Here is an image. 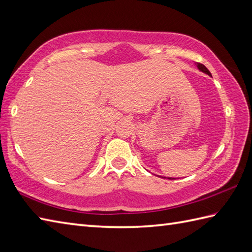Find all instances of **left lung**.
<instances>
[{"mask_svg":"<svg viewBox=\"0 0 252 252\" xmlns=\"http://www.w3.org/2000/svg\"><path fill=\"white\" fill-rule=\"evenodd\" d=\"M197 65V67H198V69L200 70V71H202V72H204V73H206V75H208L210 77H212V73L210 72V70H208L206 67L203 65V64H201V63H197L195 64ZM157 176H159V177H162V179H167V177L165 176H160V175H157ZM169 180H175L174 177H168Z\"/></svg>","mask_w":252,"mask_h":252,"instance_id":"left-lung-1","label":"left lung"}]
</instances>
